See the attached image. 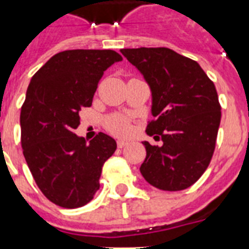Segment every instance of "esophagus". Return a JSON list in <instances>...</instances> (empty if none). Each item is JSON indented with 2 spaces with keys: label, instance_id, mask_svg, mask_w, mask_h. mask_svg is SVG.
I'll return each mask as SVG.
<instances>
[{
  "label": "esophagus",
  "instance_id": "34e87169",
  "mask_svg": "<svg viewBox=\"0 0 249 249\" xmlns=\"http://www.w3.org/2000/svg\"><path fill=\"white\" fill-rule=\"evenodd\" d=\"M126 144H128V142H126V141H121V140L117 141V147H119V148L125 147Z\"/></svg>",
  "mask_w": 249,
  "mask_h": 249
}]
</instances>
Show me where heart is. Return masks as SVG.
<instances>
[{
    "label": "heart",
    "mask_w": 249,
    "mask_h": 249,
    "mask_svg": "<svg viewBox=\"0 0 249 249\" xmlns=\"http://www.w3.org/2000/svg\"><path fill=\"white\" fill-rule=\"evenodd\" d=\"M106 129L113 136L125 137L128 136L130 130H132V124H130V120L126 116L120 115V113H115V115H111V116L107 117Z\"/></svg>",
    "instance_id": "obj_1"
}]
</instances>
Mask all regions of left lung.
I'll return each mask as SVG.
<instances>
[{"mask_svg":"<svg viewBox=\"0 0 249 249\" xmlns=\"http://www.w3.org/2000/svg\"><path fill=\"white\" fill-rule=\"evenodd\" d=\"M123 55L143 75L152 91L146 159L140 170L164 191H181L201 177L212 160L221 121L216 86L197 62L168 48L123 49Z\"/></svg>","mask_w":249,"mask_h":249,"instance_id":"left-lung-1","label":"left lung"}]
</instances>
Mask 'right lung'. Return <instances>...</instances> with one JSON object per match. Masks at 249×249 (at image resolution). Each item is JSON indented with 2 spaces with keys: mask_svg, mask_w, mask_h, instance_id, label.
Segmentation results:
<instances>
[{
  "mask_svg": "<svg viewBox=\"0 0 249 249\" xmlns=\"http://www.w3.org/2000/svg\"><path fill=\"white\" fill-rule=\"evenodd\" d=\"M123 56L113 50H66L33 75L20 109L23 155L41 193L62 208H80L99 190L113 138L77 137L80 111L90 107L103 72Z\"/></svg>",
  "mask_w": 249,
  "mask_h": 249,
  "instance_id": "right-lung-1",
  "label": "right lung"
}]
</instances>
